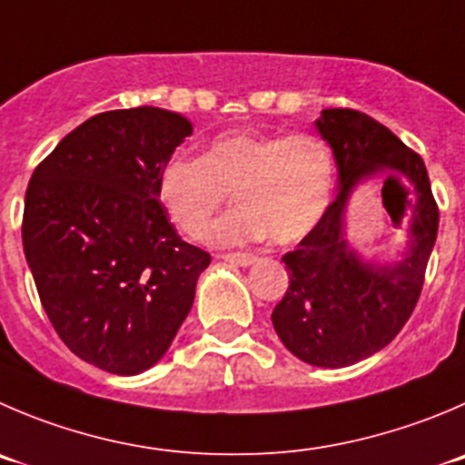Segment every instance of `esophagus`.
Wrapping results in <instances>:
<instances>
[{
    "mask_svg": "<svg viewBox=\"0 0 465 465\" xmlns=\"http://www.w3.org/2000/svg\"><path fill=\"white\" fill-rule=\"evenodd\" d=\"M221 260L230 264H240V267H249V264L255 262V255L253 253H225L221 255Z\"/></svg>",
    "mask_w": 465,
    "mask_h": 465,
    "instance_id": "esophagus-1",
    "label": "esophagus"
}]
</instances>
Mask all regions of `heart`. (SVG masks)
<instances>
[{"instance_id":"1","label":"heart","mask_w":465,"mask_h":465,"mask_svg":"<svg viewBox=\"0 0 465 465\" xmlns=\"http://www.w3.org/2000/svg\"><path fill=\"white\" fill-rule=\"evenodd\" d=\"M335 183L329 143L317 134L230 130L203 157L171 154L157 171V201L184 235L198 237L228 191L238 207L205 231L212 246L269 235L273 244L306 237L326 212Z\"/></svg>"}]
</instances>
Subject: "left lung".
<instances>
[{
  "mask_svg": "<svg viewBox=\"0 0 465 465\" xmlns=\"http://www.w3.org/2000/svg\"><path fill=\"white\" fill-rule=\"evenodd\" d=\"M338 166V196L294 251L282 255L290 287L273 308L281 342L317 368H347L392 342L422 292L429 255L439 235V205L418 153L386 125L353 109H324L315 121ZM384 175L407 192L405 249L395 261H365L343 232L348 198L358 183Z\"/></svg>",
  "mask_w": 465,
  "mask_h": 465,
  "instance_id": "8db88e82",
  "label": "left lung"
}]
</instances>
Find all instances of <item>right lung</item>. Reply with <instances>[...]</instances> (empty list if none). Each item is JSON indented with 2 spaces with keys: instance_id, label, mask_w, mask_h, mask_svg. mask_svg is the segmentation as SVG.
<instances>
[{
  "instance_id": "obj_1",
  "label": "right lung",
  "mask_w": 465,
  "mask_h": 465,
  "mask_svg": "<svg viewBox=\"0 0 465 465\" xmlns=\"http://www.w3.org/2000/svg\"><path fill=\"white\" fill-rule=\"evenodd\" d=\"M193 132L157 107L88 118L29 180L22 246L65 347L112 374L169 351L210 253L180 240L157 201V171Z\"/></svg>"
}]
</instances>
